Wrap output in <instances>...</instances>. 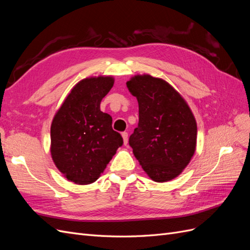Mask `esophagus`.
Instances as JSON below:
<instances>
[{
    "mask_svg": "<svg viewBox=\"0 0 250 250\" xmlns=\"http://www.w3.org/2000/svg\"><path fill=\"white\" fill-rule=\"evenodd\" d=\"M122 137H123V142H124V145H127L128 143V133L126 131L122 132Z\"/></svg>",
    "mask_w": 250,
    "mask_h": 250,
    "instance_id": "esophagus-1",
    "label": "esophagus"
}]
</instances>
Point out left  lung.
I'll list each match as a JSON object with an SVG mask.
<instances>
[{
  "instance_id": "obj_1",
  "label": "left lung",
  "mask_w": 250,
  "mask_h": 250,
  "mask_svg": "<svg viewBox=\"0 0 250 250\" xmlns=\"http://www.w3.org/2000/svg\"><path fill=\"white\" fill-rule=\"evenodd\" d=\"M126 84L139 102V124L129 138L134 156L152 180L175 178L196 148L197 125L190 107L163 79L138 75Z\"/></svg>"
}]
</instances>
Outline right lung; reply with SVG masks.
I'll use <instances>...</instances> for the list:
<instances>
[{"instance_id":"obj_1","label":"right lung","mask_w":250,"mask_h":250,"mask_svg":"<svg viewBox=\"0 0 250 250\" xmlns=\"http://www.w3.org/2000/svg\"><path fill=\"white\" fill-rule=\"evenodd\" d=\"M113 85L112 77L83 79L73 87L51 125V154L58 170L73 183L88 185L100 177L123 145L112 119L100 103Z\"/></svg>"}]
</instances>
